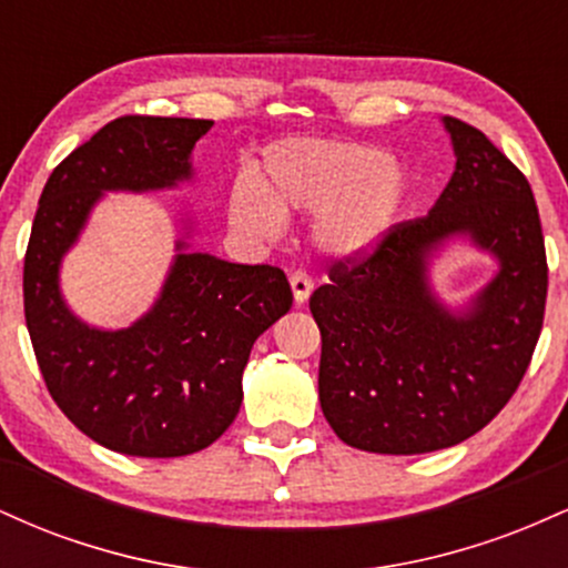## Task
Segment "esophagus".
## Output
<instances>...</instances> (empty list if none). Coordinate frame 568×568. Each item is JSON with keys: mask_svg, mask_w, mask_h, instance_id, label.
I'll return each mask as SVG.
<instances>
[{"mask_svg": "<svg viewBox=\"0 0 568 568\" xmlns=\"http://www.w3.org/2000/svg\"><path fill=\"white\" fill-rule=\"evenodd\" d=\"M291 291H293V302L296 304H304L306 298H310V293H312V277L306 275L304 270H296V272H291Z\"/></svg>", "mask_w": 568, "mask_h": 568, "instance_id": "1", "label": "esophagus"}]
</instances>
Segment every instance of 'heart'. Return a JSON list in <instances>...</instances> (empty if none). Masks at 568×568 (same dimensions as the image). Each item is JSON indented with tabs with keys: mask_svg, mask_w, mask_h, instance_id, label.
<instances>
[{
	"mask_svg": "<svg viewBox=\"0 0 568 568\" xmlns=\"http://www.w3.org/2000/svg\"><path fill=\"white\" fill-rule=\"evenodd\" d=\"M408 197V171L387 149L363 141L288 139L264 152L258 179L230 192V219L253 237H275L285 213H315L312 237L344 262L379 251Z\"/></svg>",
	"mask_w": 568,
	"mask_h": 568,
	"instance_id": "b5f03b06",
	"label": "heart"
}]
</instances>
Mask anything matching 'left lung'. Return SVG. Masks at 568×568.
I'll use <instances>...</instances> for the list:
<instances>
[{
    "label": "left lung",
    "instance_id": "left-lung-1",
    "mask_svg": "<svg viewBox=\"0 0 568 568\" xmlns=\"http://www.w3.org/2000/svg\"><path fill=\"white\" fill-rule=\"evenodd\" d=\"M443 128L456 165L427 216L395 226L355 266L336 264L310 298L321 408L361 452L410 456L467 440L518 389L542 331L547 258L529 181L478 128L454 116ZM452 242L498 262L456 307L428 275Z\"/></svg>",
    "mask_w": 568,
    "mask_h": 568
}]
</instances>
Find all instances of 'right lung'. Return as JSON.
<instances>
[{"mask_svg":"<svg viewBox=\"0 0 568 568\" xmlns=\"http://www.w3.org/2000/svg\"><path fill=\"white\" fill-rule=\"evenodd\" d=\"M211 120L120 116L77 146L42 189L23 264V306L44 384L88 438L116 454L171 459L211 446L243 403L253 342L291 310L283 270L192 251L181 219L160 296L128 328L84 323L61 266L106 192L146 194L194 179Z\"/></svg>","mask_w":568,"mask_h":568,"instance_id":"obj_1","label":"right lung"}]
</instances>
